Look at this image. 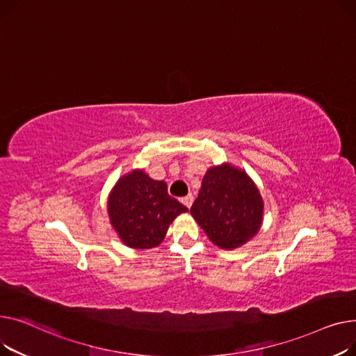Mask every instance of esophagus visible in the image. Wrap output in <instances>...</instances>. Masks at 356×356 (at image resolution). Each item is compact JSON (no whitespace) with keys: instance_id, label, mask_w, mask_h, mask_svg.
<instances>
[{"instance_id":"34e87169","label":"esophagus","mask_w":356,"mask_h":356,"mask_svg":"<svg viewBox=\"0 0 356 356\" xmlns=\"http://www.w3.org/2000/svg\"><path fill=\"white\" fill-rule=\"evenodd\" d=\"M181 202L185 205V207H188L190 208L191 205H193V202H194V197L191 195V194H188L186 197H184V198H181Z\"/></svg>"}]
</instances>
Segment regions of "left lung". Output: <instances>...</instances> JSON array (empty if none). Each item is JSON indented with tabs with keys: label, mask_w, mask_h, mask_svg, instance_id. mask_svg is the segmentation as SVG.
Segmentation results:
<instances>
[{
	"label": "left lung",
	"mask_w": 356,
	"mask_h": 356,
	"mask_svg": "<svg viewBox=\"0 0 356 356\" xmlns=\"http://www.w3.org/2000/svg\"><path fill=\"white\" fill-rule=\"evenodd\" d=\"M191 214L214 244L236 248L259 232L263 201L243 171L229 165L214 166L202 178Z\"/></svg>",
	"instance_id": "obj_1"
}]
</instances>
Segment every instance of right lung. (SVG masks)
<instances>
[{"mask_svg": "<svg viewBox=\"0 0 356 356\" xmlns=\"http://www.w3.org/2000/svg\"><path fill=\"white\" fill-rule=\"evenodd\" d=\"M109 217L122 241L132 248L161 244L168 225L188 208L168 194L162 181L134 171L116 184L109 197Z\"/></svg>", "mask_w": 356, "mask_h": 356, "instance_id": "obj_1", "label": "right lung"}]
</instances>
